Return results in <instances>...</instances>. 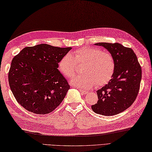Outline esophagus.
Instances as JSON below:
<instances>
[{"mask_svg": "<svg viewBox=\"0 0 152 152\" xmlns=\"http://www.w3.org/2000/svg\"><path fill=\"white\" fill-rule=\"evenodd\" d=\"M79 92L81 93L82 94H88V92L87 91H85V90H83L82 89H79Z\"/></svg>", "mask_w": 152, "mask_h": 152, "instance_id": "34e87169", "label": "esophagus"}]
</instances>
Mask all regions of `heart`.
Returning a JSON list of instances; mask_svg holds the SVG:
<instances>
[{"label":"heart","instance_id":"b5f03b06","mask_svg":"<svg viewBox=\"0 0 152 152\" xmlns=\"http://www.w3.org/2000/svg\"><path fill=\"white\" fill-rule=\"evenodd\" d=\"M76 62L84 65L80 76L71 80L72 85L88 90L94 85L102 86L109 83L115 71V61L109 52L97 48H81L67 53L60 60L58 69L67 77H72L76 72Z\"/></svg>","mask_w":152,"mask_h":152}]
</instances>
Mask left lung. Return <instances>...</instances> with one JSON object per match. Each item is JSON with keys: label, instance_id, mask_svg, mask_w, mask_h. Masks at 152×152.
I'll return each instance as SVG.
<instances>
[{"label": "left lung", "instance_id": "8db88e82", "mask_svg": "<svg viewBox=\"0 0 152 152\" xmlns=\"http://www.w3.org/2000/svg\"><path fill=\"white\" fill-rule=\"evenodd\" d=\"M94 45L108 50L113 56L116 67L110 81L96 92L98 101L92 105V109L104 116L115 115L128 109L135 100L140 89L142 68L131 48L118 43Z\"/></svg>", "mask_w": 152, "mask_h": 152}]
</instances>
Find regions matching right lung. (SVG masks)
<instances>
[{
  "mask_svg": "<svg viewBox=\"0 0 152 152\" xmlns=\"http://www.w3.org/2000/svg\"><path fill=\"white\" fill-rule=\"evenodd\" d=\"M71 49L43 43L25 48L13 58L8 81L19 104L45 114L62 103L70 86L58 69V62Z\"/></svg>",
  "mask_w": 152,
  "mask_h": 152,
  "instance_id": "add662e5",
  "label": "right lung"
}]
</instances>
